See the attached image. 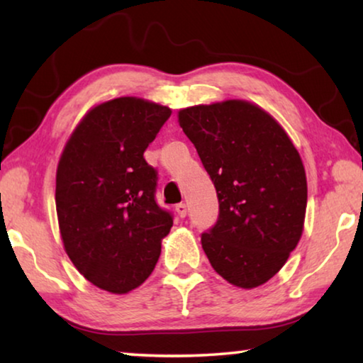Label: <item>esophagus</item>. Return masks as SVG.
Instances as JSON below:
<instances>
[{
  "label": "esophagus",
  "instance_id": "1",
  "mask_svg": "<svg viewBox=\"0 0 363 363\" xmlns=\"http://www.w3.org/2000/svg\"><path fill=\"white\" fill-rule=\"evenodd\" d=\"M176 211H177V214H179V218H186L187 216V205L186 203H177Z\"/></svg>",
  "mask_w": 363,
  "mask_h": 363
}]
</instances>
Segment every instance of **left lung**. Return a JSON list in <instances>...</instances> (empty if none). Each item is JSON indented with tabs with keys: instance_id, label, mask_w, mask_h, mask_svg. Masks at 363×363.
Listing matches in <instances>:
<instances>
[{
	"instance_id": "obj_1",
	"label": "left lung",
	"mask_w": 363,
	"mask_h": 363,
	"mask_svg": "<svg viewBox=\"0 0 363 363\" xmlns=\"http://www.w3.org/2000/svg\"><path fill=\"white\" fill-rule=\"evenodd\" d=\"M179 125L219 200L216 224L201 233L205 255L232 285L266 284L303 235L307 182L296 147L272 116L247 101L182 108Z\"/></svg>"
}]
</instances>
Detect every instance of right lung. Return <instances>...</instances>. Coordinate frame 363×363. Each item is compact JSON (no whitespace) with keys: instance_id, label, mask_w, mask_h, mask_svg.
Listing matches in <instances>:
<instances>
[{"instance_id":"1","label":"right lung","mask_w":363,"mask_h":363,"mask_svg":"<svg viewBox=\"0 0 363 363\" xmlns=\"http://www.w3.org/2000/svg\"><path fill=\"white\" fill-rule=\"evenodd\" d=\"M171 108L118 97L91 108L59 160L56 210L73 266L101 290L144 284L162 253L173 214L155 201L157 169L144 152Z\"/></svg>"}]
</instances>
